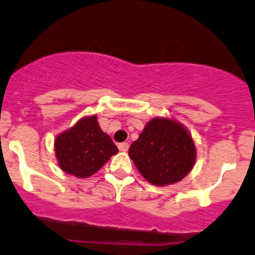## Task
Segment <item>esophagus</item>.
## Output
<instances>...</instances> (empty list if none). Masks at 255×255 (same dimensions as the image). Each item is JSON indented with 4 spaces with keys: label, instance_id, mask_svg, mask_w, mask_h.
Here are the masks:
<instances>
[{
    "label": "esophagus",
    "instance_id": "34e87169",
    "mask_svg": "<svg viewBox=\"0 0 255 255\" xmlns=\"http://www.w3.org/2000/svg\"><path fill=\"white\" fill-rule=\"evenodd\" d=\"M118 147H119V150H122V152H127L128 149V142H123V143H120Z\"/></svg>",
    "mask_w": 255,
    "mask_h": 255
}]
</instances>
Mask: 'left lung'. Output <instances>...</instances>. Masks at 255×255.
I'll use <instances>...</instances> for the list:
<instances>
[{"instance_id": "obj_1", "label": "left lung", "mask_w": 255, "mask_h": 255, "mask_svg": "<svg viewBox=\"0 0 255 255\" xmlns=\"http://www.w3.org/2000/svg\"><path fill=\"white\" fill-rule=\"evenodd\" d=\"M137 170L149 183L166 186L181 181L194 166V141L181 123L153 118L128 148Z\"/></svg>"}]
</instances>
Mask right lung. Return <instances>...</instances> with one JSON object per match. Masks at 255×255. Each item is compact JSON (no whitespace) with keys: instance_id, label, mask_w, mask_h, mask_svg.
<instances>
[{"instance_id":"right-lung-1","label":"right lung","mask_w":255,"mask_h":255,"mask_svg":"<svg viewBox=\"0 0 255 255\" xmlns=\"http://www.w3.org/2000/svg\"><path fill=\"white\" fill-rule=\"evenodd\" d=\"M54 152L59 168L76 177H89L102 168L117 146L109 135L103 132L97 117H84L54 139Z\"/></svg>"}]
</instances>
